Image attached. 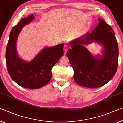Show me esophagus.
Returning <instances> with one entry per match:
<instances>
[{
  "mask_svg": "<svg viewBox=\"0 0 123 123\" xmlns=\"http://www.w3.org/2000/svg\"><path fill=\"white\" fill-rule=\"evenodd\" d=\"M68 49V46L67 45H65V46H64L63 50H64V54H65V55L66 54Z\"/></svg>",
  "mask_w": 123,
  "mask_h": 123,
  "instance_id": "obj_1",
  "label": "esophagus"
}]
</instances>
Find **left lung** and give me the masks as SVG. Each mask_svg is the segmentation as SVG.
<instances>
[{"instance_id": "left-lung-1", "label": "left lung", "mask_w": 123, "mask_h": 123, "mask_svg": "<svg viewBox=\"0 0 123 123\" xmlns=\"http://www.w3.org/2000/svg\"><path fill=\"white\" fill-rule=\"evenodd\" d=\"M99 23L91 33L69 43L71 49L66 55L74 71L73 78L78 85L98 88L112 79L118 65V45L111 26L99 18ZM96 42L104 47L102 55L93 56L85 46Z\"/></svg>"}]
</instances>
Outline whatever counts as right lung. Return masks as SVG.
<instances>
[{"instance_id":"right-lung-1","label":"right lung","mask_w":123,"mask_h":123,"mask_svg":"<svg viewBox=\"0 0 123 123\" xmlns=\"http://www.w3.org/2000/svg\"><path fill=\"white\" fill-rule=\"evenodd\" d=\"M35 16L31 14L23 18L10 33L5 58L8 72L12 80L25 88L38 89L45 86L52 77L51 69L63 55V44L43 49L32 61L22 60L16 51V40L22 28L31 23Z\"/></svg>"}]
</instances>
